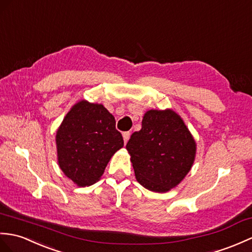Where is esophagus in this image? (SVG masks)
I'll use <instances>...</instances> for the list:
<instances>
[{
  "label": "esophagus",
  "instance_id": "obj_1",
  "mask_svg": "<svg viewBox=\"0 0 252 252\" xmlns=\"http://www.w3.org/2000/svg\"><path fill=\"white\" fill-rule=\"evenodd\" d=\"M130 132H124V134H122V136H124V140H125V144H126L127 143V140H128V138H130Z\"/></svg>",
  "mask_w": 252,
  "mask_h": 252
}]
</instances>
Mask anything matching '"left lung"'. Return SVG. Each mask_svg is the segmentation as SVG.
I'll list each match as a JSON object with an SVG mask.
<instances>
[{
	"label": "left lung",
	"mask_w": 252,
	"mask_h": 252,
	"mask_svg": "<svg viewBox=\"0 0 252 252\" xmlns=\"http://www.w3.org/2000/svg\"><path fill=\"white\" fill-rule=\"evenodd\" d=\"M138 183L155 192L176 187L189 173L195 158V142L183 119L171 109H151L142 128L126 144Z\"/></svg>",
	"instance_id": "left-lung-1"
}]
</instances>
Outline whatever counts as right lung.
Listing matches in <instances>:
<instances>
[{"instance_id": "right-lung-1", "label": "right lung", "mask_w": 252, "mask_h": 252, "mask_svg": "<svg viewBox=\"0 0 252 252\" xmlns=\"http://www.w3.org/2000/svg\"><path fill=\"white\" fill-rule=\"evenodd\" d=\"M56 143L62 172L86 187L101 178L110 158L124 146V138L103 105L80 101L63 119Z\"/></svg>"}]
</instances>
